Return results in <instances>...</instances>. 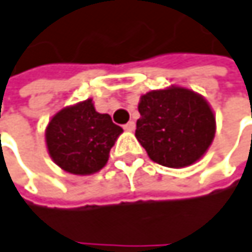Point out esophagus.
I'll return each instance as SVG.
<instances>
[{
    "instance_id": "obj_1",
    "label": "esophagus",
    "mask_w": 252,
    "mask_h": 252,
    "mask_svg": "<svg viewBox=\"0 0 252 252\" xmlns=\"http://www.w3.org/2000/svg\"><path fill=\"white\" fill-rule=\"evenodd\" d=\"M124 129H126V131H134V129H135V123H134V121L126 123V126H124Z\"/></svg>"
}]
</instances>
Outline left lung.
<instances>
[{"mask_svg":"<svg viewBox=\"0 0 252 252\" xmlns=\"http://www.w3.org/2000/svg\"><path fill=\"white\" fill-rule=\"evenodd\" d=\"M138 112L135 137L150 158L166 167L193 164L215 137L209 103L185 88L172 86L143 95Z\"/></svg>","mask_w":252,"mask_h":252,"instance_id":"1","label":"left lung"}]
</instances>
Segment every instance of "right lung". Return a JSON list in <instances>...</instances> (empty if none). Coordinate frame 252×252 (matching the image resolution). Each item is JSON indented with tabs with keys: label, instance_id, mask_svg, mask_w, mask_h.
Here are the masks:
<instances>
[{
	"label": "right lung",
	"instance_id": "add662e5",
	"mask_svg": "<svg viewBox=\"0 0 252 252\" xmlns=\"http://www.w3.org/2000/svg\"><path fill=\"white\" fill-rule=\"evenodd\" d=\"M123 128L108 114L95 111L92 99L63 108L50 120L46 144L53 161L72 174L99 172Z\"/></svg>",
	"mask_w": 252,
	"mask_h": 252
}]
</instances>
